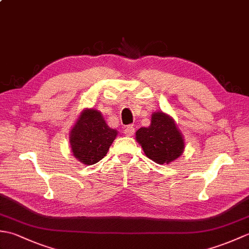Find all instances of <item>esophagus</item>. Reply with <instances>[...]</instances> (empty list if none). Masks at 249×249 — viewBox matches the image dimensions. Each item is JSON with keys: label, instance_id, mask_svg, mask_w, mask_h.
<instances>
[{"label": "esophagus", "instance_id": "34e87169", "mask_svg": "<svg viewBox=\"0 0 249 249\" xmlns=\"http://www.w3.org/2000/svg\"><path fill=\"white\" fill-rule=\"evenodd\" d=\"M124 134H125V136H128V137L133 136L135 134V128L133 127V126H127V127L124 129Z\"/></svg>", "mask_w": 249, "mask_h": 249}]
</instances>
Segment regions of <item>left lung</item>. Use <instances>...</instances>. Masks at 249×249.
Wrapping results in <instances>:
<instances>
[{
    "mask_svg": "<svg viewBox=\"0 0 249 249\" xmlns=\"http://www.w3.org/2000/svg\"><path fill=\"white\" fill-rule=\"evenodd\" d=\"M136 139L144 154L157 163H169L181 156L184 139L174 121L163 112L152 115L149 127L137 130Z\"/></svg>",
    "mask_w": 249,
    "mask_h": 249,
    "instance_id": "obj_1",
    "label": "left lung"
}]
</instances>
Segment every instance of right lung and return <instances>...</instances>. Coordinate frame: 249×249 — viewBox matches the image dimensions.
I'll return each mask as SVG.
<instances>
[{
  "instance_id": "1",
  "label": "right lung",
  "mask_w": 249,
  "mask_h": 249,
  "mask_svg": "<svg viewBox=\"0 0 249 249\" xmlns=\"http://www.w3.org/2000/svg\"><path fill=\"white\" fill-rule=\"evenodd\" d=\"M116 135V130L106 124L99 111L83 110L71 131V151L82 163L94 165L107 154Z\"/></svg>"
}]
</instances>
